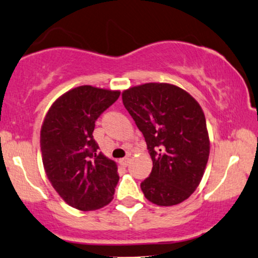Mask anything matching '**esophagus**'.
<instances>
[{
	"label": "esophagus",
	"instance_id": "obj_1",
	"mask_svg": "<svg viewBox=\"0 0 258 258\" xmlns=\"http://www.w3.org/2000/svg\"><path fill=\"white\" fill-rule=\"evenodd\" d=\"M130 162H131V158L130 157H125V158H121L119 161L120 165H122V167H127V165L130 164Z\"/></svg>",
	"mask_w": 258,
	"mask_h": 258
}]
</instances>
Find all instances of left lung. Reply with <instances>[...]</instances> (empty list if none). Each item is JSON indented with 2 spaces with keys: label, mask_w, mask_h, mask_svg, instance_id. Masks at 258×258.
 <instances>
[{
  "label": "left lung",
  "mask_w": 258,
  "mask_h": 258,
  "mask_svg": "<svg viewBox=\"0 0 258 258\" xmlns=\"http://www.w3.org/2000/svg\"><path fill=\"white\" fill-rule=\"evenodd\" d=\"M121 96L152 159L151 174L140 184L145 198L158 206L187 200L200 184L210 156L201 106L170 83L140 84Z\"/></svg>",
  "instance_id": "8db88e82"
}]
</instances>
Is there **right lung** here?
<instances>
[{
    "label": "right lung",
    "mask_w": 258,
    "mask_h": 258,
    "mask_svg": "<svg viewBox=\"0 0 258 258\" xmlns=\"http://www.w3.org/2000/svg\"><path fill=\"white\" fill-rule=\"evenodd\" d=\"M119 96V90L74 88L52 103L42 121L45 172L59 197L76 210H99L113 200L118 165L97 151L93 132L96 119Z\"/></svg>",
    "instance_id": "right-lung-1"
}]
</instances>
